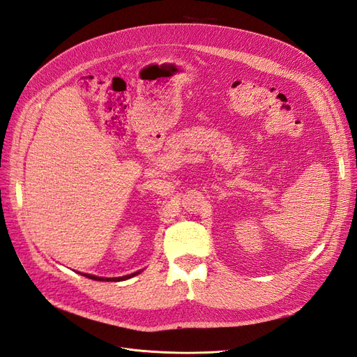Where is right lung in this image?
<instances>
[{"label":"right lung","mask_w":357,"mask_h":357,"mask_svg":"<svg viewBox=\"0 0 357 357\" xmlns=\"http://www.w3.org/2000/svg\"><path fill=\"white\" fill-rule=\"evenodd\" d=\"M139 273V271H138ZM138 273H134V274H129V275H125V277H116V278H102V277H95V275H91V274H83L84 277H88L91 280H98V282H122V280H126V278H131L134 275H137Z\"/></svg>","instance_id":"obj_1"}]
</instances>
